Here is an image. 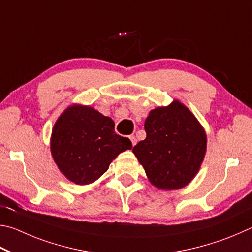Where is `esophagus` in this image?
<instances>
[{"label": "esophagus", "mask_w": 252, "mask_h": 252, "mask_svg": "<svg viewBox=\"0 0 252 252\" xmlns=\"http://www.w3.org/2000/svg\"><path fill=\"white\" fill-rule=\"evenodd\" d=\"M129 139H130V142H131V144H133V146H135L136 144H137V139H136V137L134 135H131V136H129Z\"/></svg>", "instance_id": "obj_1"}]
</instances>
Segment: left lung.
Returning a JSON list of instances; mask_svg holds the SVG:
<instances>
[{
	"label": "left lung",
	"instance_id": "left-lung-1",
	"mask_svg": "<svg viewBox=\"0 0 252 252\" xmlns=\"http://www.w3.org/2000/svg\"><path fill=\"white\" fill-rule=\"evenodd\" d=\"M146 138L133 153L154 186L179 189L191 182L204 160L207 136L190 110L178 100L149 112Z\"/></svg>",
	"mask_w": 252,
	"mask_h": 252
}]
</instances>
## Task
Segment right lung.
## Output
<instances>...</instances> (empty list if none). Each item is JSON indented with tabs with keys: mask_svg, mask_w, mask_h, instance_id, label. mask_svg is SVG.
Returning a JSON list of instances; mask_svg holds the SVG:
<instances>
[{
	"mask_svg": "<svg viewBox=\"0 0 252 252\" xmlns=\"http://www.w3.org/2000/svg\"><path fill=\"white\" fill-rule=\"evenodd\" d=\"M115 123L90 106L72 105L52 130L51 153L66 178L76 185L98 179L131 142L115 133Z\"/></svg>",
	"mask_w": 252,
	"mask_h": 252,
	"instance_id": "right-lung-1",
	"label": "right lung"
}]
</instances>
